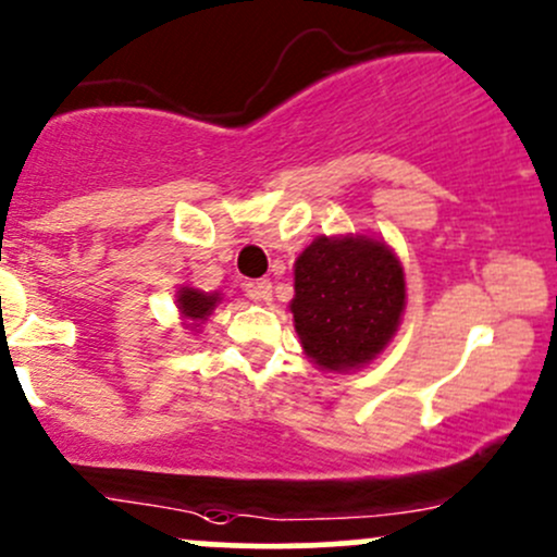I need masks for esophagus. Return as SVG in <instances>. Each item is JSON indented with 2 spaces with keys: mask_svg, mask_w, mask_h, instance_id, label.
<instances>
[{
  "mask_svg": "<svg viewBox=\"0 0 557 557\" xmlns=\"http://www.w3.org/2000/svg\"><path fill=\"white\" fill-rule=\"evenodd\" d=\"M247 292L249 297L257 302H271L273 300V284L268 278H260V281H252V284H247Z\"/></svg>",
  "mask_w": 557,
  "mask_h": 557,
  "instance_id": "esophagus-1",
  "label": "esophagus"
}]
</instances>
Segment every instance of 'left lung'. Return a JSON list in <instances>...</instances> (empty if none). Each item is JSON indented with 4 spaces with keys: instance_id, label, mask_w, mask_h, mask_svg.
I'll return each instance as SVG.
<instances>
[{
    "instance_id": "obj_1",
    "label": "left lung",
    "mask_w": 557,
    "mask_h": 557,
    "mask_svg": "<svg viewBox=\"0 0 557 557\" xmlns=\"http://www.w3.org/2000/svg\"><path fill=\"white\" fill-rule=\"evenodd\" d=\"M404 308V265L382 238L319 236L295 260L289 310L302 352L321 372L372 363L396 337Z\"/></svg>"
}]
</instances>
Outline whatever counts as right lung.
<instances>
[{
	"label": "right lung",
	"instance_id": "right-lung-1",
	"mask_svg": "<svg viewBox=\"0 0 557 557\" xmlns=\"http://www.w3.org/2000/svg\"><path fill=\"white\" fill-rule=\"evenodd\" d=\"M223 302L220 292H205L196 289L190 284H181L175 292V305L177 313H181L183 329H188L190 334H199L201 326L207 324L209 315L214 313V308Z\"/></svg>",
	"mask_w": 557,
	"mask_h": 557
}]
</instances>
